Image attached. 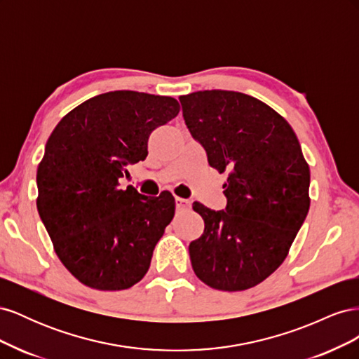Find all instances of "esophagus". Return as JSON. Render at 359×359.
Listing matches in <instances>:
<instances>
[{"mask_svg":"<svg viewBox=\"0 0 359 359\" xmlns=\"http://www.w3.org/2000/svg\"><path fill=\"white\" fill-rule=\"evenodd\" d=\"M175 205H177V210H189L191 206V202L184 198H175Z\"/></svg>","mask_w":359,"mask_h":359,"instance_id":"esophagus-1","label":"esophagus"}]
</instances>
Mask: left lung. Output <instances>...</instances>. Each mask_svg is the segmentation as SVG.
Listing matches in <instances>:
<instances>
[{"instance_id": "obj_1", "label": "left lung", "mask_w": 359, "mask_h": 359, "mask_svg": "<svg viewBox=\"0 0 359 359\" xmlns=\"http://www.w3.org/2000/svg\"><path fill=\"white\" fill-rule=\"evenodd\" d=\"M180 102L210 166L231 170L224 210L193 203L205 223L189 245L193 271L212 289H250L283 264L306 220L309 165L286 119L252 95L211 90Z\"/></svg>"}]
</instances>
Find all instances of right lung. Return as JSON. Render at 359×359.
Listing matches in <instances>:
<instances>
[{
  "label": "right lung",
  "instance_id": "right-lung-1",
  "mask_svg": "<svg viewBox=\"0 0 359 359\" xmlns=\"http://www.w3.org/2000/svg\"><path fill=\"white\" fill-rule=\"evenodd\" d=\"M178 112L172 97L111 91L74 107L49 136L37 210L60 260L85 286L123 290L147 274L175 199L121 190L119 178L147 158L151 132Z\"/></svg>",
  "mask_w": 359,
  "mask_h": 359
}]
</instances>
